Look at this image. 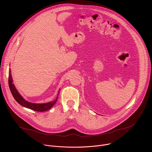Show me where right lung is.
Instances as JSON below:
<instances>
[{"label":"right lung","instance_id":"add662e5","mask_svg":"<svg viewBox=\"0 0 152 152\" xmlns=\"http://www.w3.org/2000/svg\"><path fill=\"white\" fill-rule=\"evenodd\" d=\"M12 82H13V81H12V78L11 75V70H10L9 77H8V84H9V87H10V91L11 92L12 96L14 97L15 100L20 105L23 106V107L29 108V109H30V110H34V111H35L37 112L46 111L50 110L52 107H53V106L56 103V102L58 100L59 93L57 95L56 99H55L54 100H53L52 102H48V103H34L29 102L26 101V100H25L23 99V97L19 94V93L15 88V86H14V83H12Z\"/></svg>","mask_w":152,"mask_h":152}]
</instances>
